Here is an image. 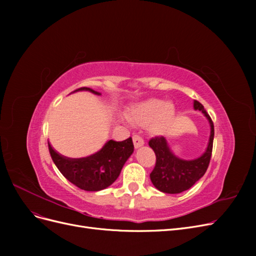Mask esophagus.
Segmentation results:
<instances>
[{
  "label": "esophagus",
  "instance_id": "esophagus-1",
  "mask_svg": "<svg viewBox=\"0 0 256 256\" xmlns=\"http://www.w3.org/2000/svg\"><path fill=\"white\" fill-rule=\"evenodd\" d=\"M132 141H134V148H140L141 146L144 145V140L138 136H132Z\"/></svg>",
  "mask_w": 256,
  "mask_h": 256
}]
</instances>
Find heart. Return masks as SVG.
Segmentation results:
<instances>
[{
  "instance_id": "b5f03b06",
  "label": "heart",
  "mask_w": 256,
  "mask_h": 256,
  "mask_svg": "<svg viewBox=\"0 0 256 256\" xmlns=\"http://www.w3.org/2000/svg\"><path fill=\"white\" fill-rule=\"evenodd\" d=\"M175 106L172 102L161 99H147L131 108L128 120L136 125H148V131L154 136L166 134L175 120Z\"/></svg>"
}]
</instances>
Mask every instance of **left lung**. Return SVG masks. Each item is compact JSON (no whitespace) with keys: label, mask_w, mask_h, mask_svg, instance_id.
Instances as JSON below:
<instances>
[{"label":"left lung","mask_w":256,"mask_h":256,"mask_svg":"<svg viewBox=\"0 0 256 256\" xmlns=\"http://www.w3.org/2000/svg\"><path fill=\"white\" fill-rule=\"evenodd\" d=\"M194 110L204 114L210 126V136L205 152L198 158L184 160L171 150L164 136H156L148 142L150 146L156 154V166L150 173V180L159 191L176 194L190 189L200 178H202L210 161L212 143H214V122L207 114L202 104L196 100L193 102Z\"/></svg>","instance_id":"obj_1"}]
</instances>
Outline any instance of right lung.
Segmentation results:
<instances>
[{
    "mask_svg": "<svg viewBox=\"0 0 256 256\" xmlns=\"http://www.w3.org/2000/svg\"><path fill=\"white\" fill-rule=\"evenodd\" d=\"M88 90L102 95L90 88H81L72 92ZM52 160L63 176L85 191H100L111 186L120 174L125 162L134 152L132 138L116 142L109 140L97 152L83 158H68L58 154L48 143Z\"/></svg>",
    "mask_w": 256,
    "mask_h": 256,
    "instance_id": "add662e5",
    "label": "right lung"
}]
</instances>
